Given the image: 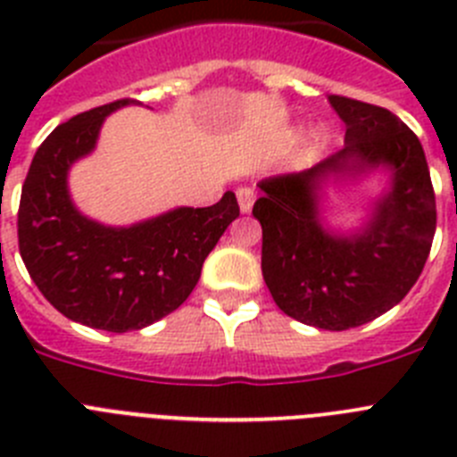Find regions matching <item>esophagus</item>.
<instances>
[{"label": "esophagus", "mask_w": 457, "mask_h": 457, "mask_svg": "<svg viewBox=\"0 0 457 457\" xmlns=\"http://www.w3.org/2000/svg\"><path fill=\"white\" fill-rule=\"evenodd\" d=\"M256 201V194L252 187H240L237 189V204H240L242 212H252V205Z\"/></svg>", "instance_id": "esophagus-1"}]
</instances>
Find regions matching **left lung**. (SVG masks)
I'll list each match as a JSON object with an SVG mask.
<instances>
[{"label": "left lung", "mask_w": 457, "mask_h": 457, "mask_svg": "<svg viewBox=\"0 0 457 457\" xmlns=\"http://www.w3.org/2000/svg\"><path fill=\"white\" fill-rule=\"evenodd\" d=\"M345 146L316 167L258 183L253 217L263 228L261 268L274 302L304 325L343 332L394 309L417 284L437 210L421 141L389 109L329 96ZM390 171V187L357 232L338 234L320 215L327 179Z\"/></svg>", "instance_id": "8db88e82"}]
</instances>
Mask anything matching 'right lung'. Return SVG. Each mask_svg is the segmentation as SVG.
Returning <instances> with one entry per match:
<instances>
[{"mask_svg": "<svg viewBox=\"0 0 457 457\" xmlns=\"http://www.w3.org/2000/svg\"><path fill=\"white\" fill-rule=\"evenodd\" d=\"M132 103L88 109L52 130L31 160L18 210L20 256L46 300L71 320L114 334L179 309L240 215L233 192L208 208H173L132 226H104L75 208L68 171L96 148L104 119Z\"/></svg>", "mask_w": 457, "mask_h": 457, "instance_id": "1", "label": "right lung"}]
</instances>
